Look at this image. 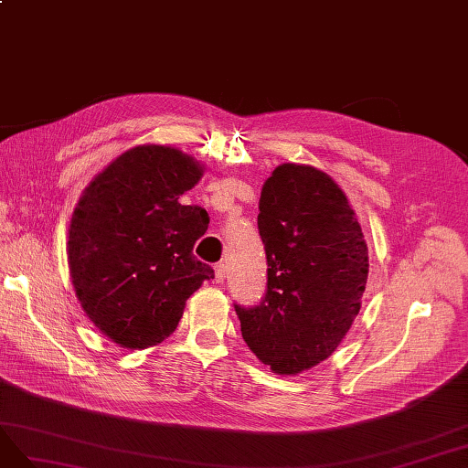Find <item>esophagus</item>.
I'll return each mask as SVG.
<instances>
[{
  "mask_svg": "<svg viewBox=\"0 0 468 468\" xmlns=\"http://www.w3.org/2000/svg\"><path fill=\"white\" fill-rule=\"evenodd\" d=\"M214 274H216V282L221 283V282L225 280V276H228V266H225L223 262L216 264V266H214Z\"/></svg>",
  "mask_w": 468,
  "mask_h": 468,
  "instance_id": "esophagus-1",
  "label": "esophagus"
}]
</instances>
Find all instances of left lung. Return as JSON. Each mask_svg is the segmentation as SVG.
<instances>
[{"mask_svg":"<svg viewBox=\"0 0 468 468\" xmlns=\"http://www.w3.org/2000/svg\"><path fill=\"white\" fill-rule=\"evenodd\" d=\"M259 209L266 295L235 311L252 354L295 375L321 364L350 330L367 283V245L342 188L311 165H278Z\"/></svg>","mask_w":468,"mask_h":468,"instance_id":"left-lung-1","label":"left lung"}]
</instances>
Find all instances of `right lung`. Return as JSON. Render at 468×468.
<instances>
[{
    "label": "right lung",
    "mask_w": 468,
    "mask_h": 468,
    "mask_svg": "<svg viewBox=\"0 0 468 468\" xmlns=\"http://www.w3.org/2000/svg\"><path fill=\"white\" fill-rule=\"evenodd\" d=\"M204 165L169 145H135L107 165L75 206L68 264L75 295L120 348L145 350L175 333L186 299L214 270L194 256L207 212L183 206Z\"/></svg>",
    "instance_id": "1"
}]
</instances>
